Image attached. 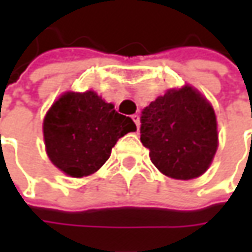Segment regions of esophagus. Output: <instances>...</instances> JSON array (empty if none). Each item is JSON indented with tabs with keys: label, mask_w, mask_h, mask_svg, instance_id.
Here are the masks:
<instances>
[{
	"label": "esophagus",
	"mask_w": 252,
	"mask_h": 252,
	"mask_svg": "<svg viewBox=\"0 0 252 252\" xmlns=\"http://www.w3.org/2000/svg\"><path fill=\"white\" fill-rule=\"evenodd\" d=\"M131 119H133V122L136 123V126H137V130H139V127H140V116L136 113V115H133V116H131Z\"/></svg>",
	"instance_id": "34e87169"
}]
</instances>
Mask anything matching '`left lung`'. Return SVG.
<instances>
[{"mask_svg": "<svg viewBox=\"0 0 252 252\" xmlns=\"http://www.w3.org/2000/svg\"><path fill=\"white\" fill-rule=\"evenodd\" d=\"M140 122L141 143L164 175L185 181L209 168L218 150V122L195 88L168 90L143 109Z\"/></svg>", "mask_w": 252, "mask_h": 252, "instance_id": "8db88e82", "label": "left lung"}]
</instances>
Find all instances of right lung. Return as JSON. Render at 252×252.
Returning <instances> with one entry per match:
<instances>
[{
    "instance_id": "right-lung-1",
    "label": "right lung",
    "mask_w": 252,
    "mask_h": 252,
    "mask_svg": "<svg viewBox=\"0 0 252 252\" xmlns=\"http://www.w3.org/2000/svg\"><path fill=\"white\" fill-rule=\"evenodd\" d=\"M136 125L94 91L65 92L43 121L46 151L64 174L81 178L101 168L116 141Z\"/></svg>"
}]
</instances>
